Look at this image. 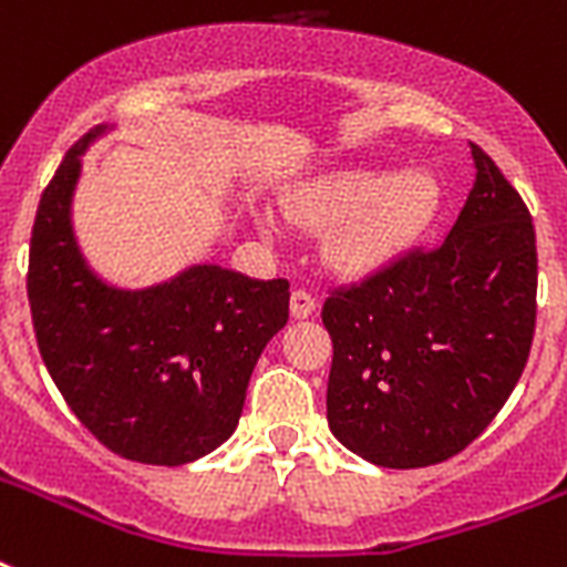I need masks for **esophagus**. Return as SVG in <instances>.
Returning <instances> with one entry per match:
<instances>
[{"instance_id": "34e87169", "label": "esophagus", "mask_w": 567, "mask_h": 567, "mask_svg": "<svg viewBox=\"0 0 567 567\" xmlns=\"http://www.w3.org/2000/svg\"><path fill=\"white\" fill-rule=\"evenodd\" d=\"M291 315L297 320L315 318V315H318V300H315V293L306 291V288H293V291H291Z\"/></svg>"}]
</instances>
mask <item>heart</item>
Wrapping results in <instances>:
<instances>
[{
    "label": "heart",
    "mask_w": 567,
    "mask_h": 567,
    "mask_svg": "<svg viewBox=\"0 0 567 567\" xmlns=\"http://www.w3.org/2000/svg\"><path fill=\"white\" fill-rule=\"evenodd\" d=\"M439 182L426 173L359 171L327 182L306 203L320 223H341L329 258L344 270H371L405 247L439 208Z\"/></svg>",
    "instance_id": "obj_1"
}]
</instances>
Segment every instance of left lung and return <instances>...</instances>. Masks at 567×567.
<instances>
[{"label":"left lung","instance_id":"8db88e82","mask_svg":"<svg viewBox=\"0 0 567 567\" xmlns=\"http://www.w3.org/2000/svg\"><path fill=\"white\" fill-rule=\"evenodd\" d=\"M476 179L453 229L353 285L332 288L329 430L382 467L456 456L494 421L536 336L533 217L471 144Z\"/></svg>","mask_w":567,"mask_h":567}]
</instances>
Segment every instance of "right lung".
Returning <instances> with one entry per match:
<instances>
[{
	"label": "right lung",
	"instance_id": "1",
	"mask_svg": "<svg viewBox=\"0 0 567 567\" xmlns=\"http://www.w3.org/2000/svg\"><path fill=\"white\" fill-rule=\"evenodd\" d=\"M93 128L66 150L31 226V323L49 377L73 414L123 458L188 465L238 426L249 377L288 323V279L196 265L146 291L93 276L70 203Z\"/></svg>",
	"mask_w": 567,
	"mask_h": 567
}]
</instances>
